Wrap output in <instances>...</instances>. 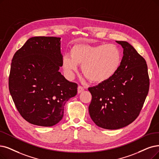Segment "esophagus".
Wrapping results in <instances>:
<instances>
[{"mask_svg":"<svg viewBox=\"0 0 159 159\" xmlns=\"http://www.w3.org/2000/svg\"><path fill=\"white\" fill-rule=\"evenodd\" d=\"M84 90V88L83 87L81 86V85H79V86H78V93H81Z\"/></svg>","mask_w":159,"mask_h":159,"instance_id":"34e87169","label":"esophagus"}]
</instances>
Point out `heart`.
<instances>
[{"instance_id": "obj_1", "label": "heart", "mask_w": 159, "mask_h": 159, "mask_svg": "<svg viewBox=\"0 0 159 159\" xmlns=\"http://www.w3.org/2000/svg\"><path fill=\"white\" fill-rule=\"evenodd\" d=\"M123 59L120 49L114 44H100L97 46L80 43L71 49L70 55L62 58V66L70 74L82 65L81 70L85 77L93 84H100L110 80L121 65Z\"/></svg>"}]
</instances>
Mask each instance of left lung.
I'll use <instances>...</instances> for the list:
<instances>
[{
  "instance_id": "8db88e82",
  "label": "left lung",
  "mask_w": 159,
  "mask_h": 159,
  "mask_svg": "<svg viewBox=\"0 0 159 159\" xmlns=\"http://www.w3.org/2000/svg\"><path fill=\"white\" fill-rule=\"evenodd\" d=\"M123 48L122 63L110 80L89 87V106L94 123L105 129H119L138 117L149 92V78L145 60L125 41H116Z\"/></svg>"
}]
</instances>
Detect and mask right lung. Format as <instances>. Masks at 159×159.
Masks as SVG:
<instances>
[{
    "label": "right lung",
    "instance_id": "right-lung-1",
    "mask_svg": "<svg viewBox=\"0 0 159 159\" xmlns=\"http://www.w3.org/2000/svg\"><path fill=\"white\" fill-rule=\"evenodd\" d=\"M60 40L58 37H32L12 59L9 91L17 111L31 124L58 123L65 103L77 94L78 84L59 72L62 66Z\"/></svg>",
    "mask_w": 159,
    "mask_h": 159
}]
</instances>
